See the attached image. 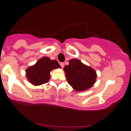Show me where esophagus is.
<instances>
[{"label":"esophagus","instance_id":"esophagus-1","mask_svg":"<svg viewBox=\"0 0 131 131\" xmlns=\"http://www.w3.org/2000/svg\"><path fill=\"white\" fill-rule=\"evenodd\" d=\"M60 66H61V67L62 68H63L64 67V63H60Z\"/></svg>","mask_w":131,"mask_h":131}]
</instances>
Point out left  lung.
<instances>
[{
	"mask_svg": "<svg viewBox=\"0 0 131 131\" xmlns=\"http://www.w3.org/2000/svg\"><path fill=\"white\" fill-rule=\"evenodd\" d=\"M64 68L68 83L76 91H83L90 88L95 83V71L82 63L79 59H72Z\"/></svg>",
	"mask_w": 131,
	"mask_h": 131,
	"instance_id": "obj_1",
	"label": "left lung"
}]
</instances>
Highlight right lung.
Listing matches in <instances>:
<instances>
[{
  "label": "right lung",
  "mask_w": 131,
  "mask_h": 131,
  "mask_svg": "<svg viewBox=\"0 0 131 131\" xmlns=\"http://www.w3.org/2000/svg\"><path fill=\"white\" fill-rule=\"evenodd\" d=\"M61 67L56 60H51L48 57H43L26 70V78L29 82L35 86L46 83L50 79V72L52 69Z\"/></svg>",
  "instance_id": "obj_1"
}]
</instances>
